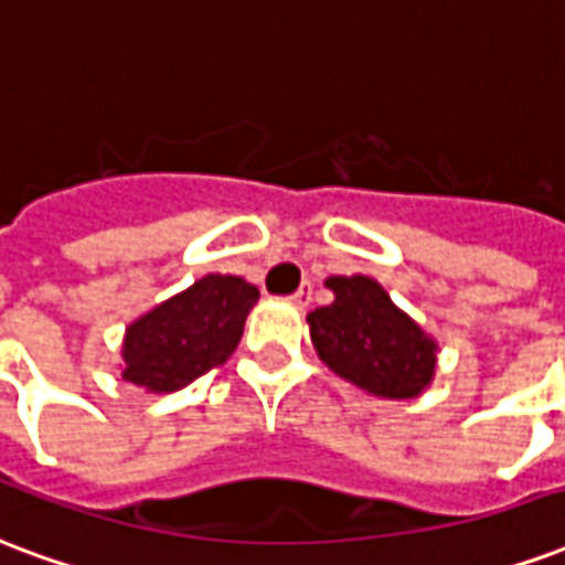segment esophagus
<instances>
[{
    "instance_id": "esophagus-1",
    "label": "esophagus",
    "mask_w": 565,
    "mask_h": 565,
    "mask_svg": "<svg viewBox=\"0 0 565 565\" xmlns=\"http://www.w3.org/2000/svg\"><path fill=\"white\" fill-rule=\"evenodd\" d=\"M291 300H295V303H298L300 309L309 307V300H312V282H303V286H300L298 291L291 295Z\"/></svg>"
}]
</instances>
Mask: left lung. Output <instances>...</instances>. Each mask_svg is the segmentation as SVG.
<instances>
[{
	"instance_id": "8db88e82",
	"label": "left lung",
	"mask_w": 565,
	"mask_h": 565,
	"mask_svg": "<svg viewBox=\"0 0 565 565\" xmlns=\"http://www.w3.org/2000/svg\"><path fill=\"white\" fill-rule=\"evenodd\" d=\"M330 307L309 312L318 354L337 375L384 398H411L435 372V342L369 277H330Z\"/></svg>"
}]
</instances>
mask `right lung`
<instances>
[{"label":"right lung","mask_w":565,"mask_h":565,"mask_svg":"<svg viewBox=\"0 0 565 565\" xmlns=\"http://www.w3.org/2000/svg\"><path fill=\"white\" fill-rule=\"evenodd\" d=\"M258 288L207 274L134 321L125 337V379L148 393H175L205 375L241 342Z\"/></svg>","instance_id":"add662e5"}]
</instances>
